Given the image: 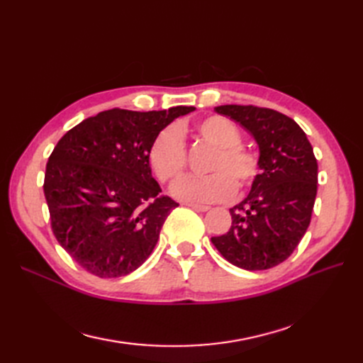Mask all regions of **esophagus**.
<instances>
[{
    "instance_id": "esophagus-1",
    "label": "esophagus",
    "mask_w": 363,
    "mask_h": 363,
    "mask_svg": "<svg viewBox=\"0 0 363 363\" xmlns=\"http://www.w3.org/2000/svg\"><path fill=\"white\" fill-rule=\"evenodd\" d=\"M186 206H189L191 208H194V211H196V212H207L208 208V206H203V204H186Z\"/></svg>"
}]
</instances>
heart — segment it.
Masks as SVG:
<instances>
[{"label": "heart", "instance_id": "obj_1", "mask_svg": "<svg viewBox=\"0 0 363 363\" xmlns=\"http://www.w3.org/2000/svg\"><path fill=\"white\" fill-rule=\"evenodd\" d=\"M183 127H168L152 140L148 160L152 172L162 183L179 182L188 167V151ZM194 135L215 148L208 162L206 177L184 179L175 184L174 195L184 201L215 203L224 201L235 194L251 188L260 171V160L255 151L244 147L239 127L221 115L206 116L194 127Z\"/></svg>", "mask_w": 363, "mask_h": 363}]
</instances>
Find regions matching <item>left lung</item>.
<instances>
[{"label": "left lung", "mask_w": 363, "mask_h": 363, "mask_svg": "<svg viewBox=\"0 0 363 363\" xmlns=\"http://www.w3.org/2000/svg\"><path fill=\"white\" fill-rule=\"evenodd\" d=\"M256 139L260 171L244 201L230 208L232 227L212 244L232 265L262 271L286 260L311 224L318 189V163L295 121L267 107H215Z\"/></svg>", "instance_id": "1"}]
</instances>
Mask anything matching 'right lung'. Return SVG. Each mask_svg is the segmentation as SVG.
Instances as JSON below:
<instances>
[{
    "label": "right lung",
    "instance_id": "1",
    "mask_svg": "<svg viewBox=\"0 0 363 363\" xmlns=\"http://www.w3.org/2000/svg\"><path fill=\"white\" fill-rule=\"evenodd\" d=\"M194 111L111 108L82 121L54 147L43 182L51 228L87 272L127 276L155 250L164 219L179 204L160 195L150 147L175 118Z\"/></svg>",
    "mask_w": 363,
    "mask_h": 363
}]
</instances>
